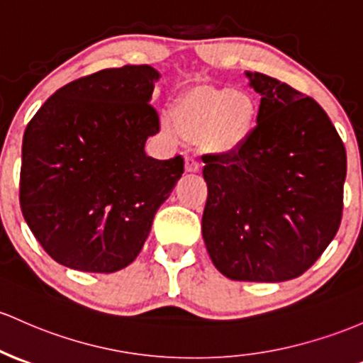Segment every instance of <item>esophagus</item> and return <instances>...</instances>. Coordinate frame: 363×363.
<instances>
[{"instance_id": "34e87169", "label": "esophagus", "mask_w": 363, "mask_h": 363, "mask_svg": "<svg viewBox=\"0 0 363 363\" xmlns=\"http://www.w3.org/2000/svg\"><path fill=\"white\" fill-rule=\"evenodd\" d=\"M184 169L186 172H200V160L196 157H193V155H189L184 160Z\"/></svg>"}]
</instances>
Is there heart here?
I'll use <instances>...</instances> for the list:
<instances>
[{
  "mask_svg": "<svg viewBox=\"0 0 363 363\" xmlns=\"http://www.w3.org/2000/svg\"><path fill=\"white\" fill-rule=\"evenodd\" d=\"M258 103L246 91L233 87H194L177 98L172 121L163 127L170 136L206 138L212 148L230 153L238 150L257 123Z\"/></svg>",
  "mask_w": 363,
  "mask_h": 363,
  "instance_id": "1",
  "label": "heart"
}]
</instances>
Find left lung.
Segmentation results:
<instances>
[{"mask_svg":"<svg viewBox=\"0 0 363 363\" xmlns=\"http://www.w3.org/2000/svg\"><path fill=\"white\" fill-rule=\"evenodd\" d=\"M257 127L238 150L203 158L201 233L220 274L281 282L308 270L343 213L346 151L315 99L258 72Z\"/></svg>","mask_w":363,"mask_h":363,"instance_id":"left-lung-1","label":"left lung"}]
</instances>
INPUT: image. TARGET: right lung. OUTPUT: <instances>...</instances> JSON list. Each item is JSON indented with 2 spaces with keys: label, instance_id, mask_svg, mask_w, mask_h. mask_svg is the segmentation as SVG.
Returning <instances> with one entry per match:
<instances>
[{
  "label": "right lung",
  "instance_id": "right-lung-1",
  "mask_svg": "<svg viewBox=\"0 0 363 363\" xmlns=\"http://www.w3.org/2000/svg\"><path fill=\"white\" fill-rule=\"evenodd\" d=\"M158 79L150 65L99 70L60 87L27 123L20 206L58 264L99 274L133 264L184 172L182 157L145 151L160 130Z\"/></svg>",
  "mask_w": 363,
  "mask_h": 363
}]
</instances>
